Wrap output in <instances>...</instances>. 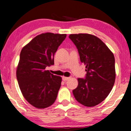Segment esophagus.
I'll return each instance as SVG.
<instances>
[{"label":"esophagus","mask_w":131,"mask_h":131,"mask_svg":"<svg viewBox=\"0 0 131 131\" xmlns=\"http://www.w3.org/2000/svg\"><path fill=\"white\" fill-rule=\"evenodd\" d=\"M62 79H63V80H64V81H67V80H69L70 78L69 77H65V76H63Z\"/></svg>","instance_id":"obj_1"}]
</instances>
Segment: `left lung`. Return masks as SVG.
<instances>
[{
	"label": "left lung",
	"mask_w": 131,
	"mask_h": 131,
	"mask_svg": "<svg viewBox=\"0 0 131 131\" xmlns=\"http://www.w3.org/2000/svg\"><path fill=\"white\" fill-rule=\"evenodd\" d=\"M69 37L77 48L80 61L86 66V71L85 79H78V85L72 90L73 95L85 106H95L108 97L115 83L113 53L94 35L70 34Z\"/></svg>",
	"instance_id": "obj_1"
}]
</instances>
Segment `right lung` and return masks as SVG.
I'll return each instance as SVG.
<instances>
[{
  "mask_svg": "<svg viewBox=\"0 0 131 131\" xmlns=\"http://www.w3.org/2000/svg\"><path fill=\"white\" fill-rule=\"evenodd\" d=\"M66 34L51 32L38 35L22 48L16 78L25 99L37 109L52 105L61 86L62 78L46 67L54 64V55Z\"/></svg>",
  "mask_w": 131,
  "mask_h": 131,
  "instance_id": "add662e5",
  "label": "right lung"
}]
</instances>
